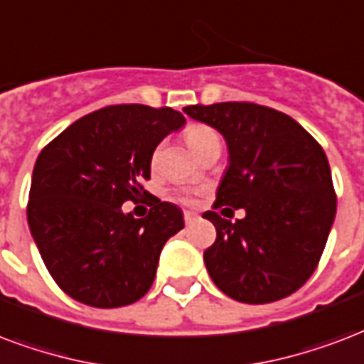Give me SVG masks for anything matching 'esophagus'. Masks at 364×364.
<instances>
[{
	"label": "esophagus",
	"instance_id": "34e87169",
	"mask_svg": "<svg viewBox=\"0 0 364 364\" xmlns=\"http://www.w3.org/2000/svg\"><path fill=\"white\" fill-rule=\"evenodd\" d=\"M198 213H192V211H184V223L186 224H192L198 220Z\"/></svg>",
	"mask_w": 364,
	"mask_h": 364
}]
</instances>
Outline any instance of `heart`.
<instances>
[{"label": "heart", "mask_w": 364, "mask_h": 364, "mask_svg": "<svg viewBox=\"0 0 364 364\" xmlns=\"http://www.w3.org/2000/svg\"><path fill=\"white\" fill-rule=\"evenodd\" d=\"M184 138H186V141H188V146L192 147V151L198 153V155L203 151L207 146H211V144L218 141L217 132H215L211 127L201 124V122H196V124H190V127L186 128ZM157 153H159V149H155V151H153V161L157 159ZM176 199H178L180 203H186V205L193 203V196L188 192L178 193V196H176Z\"/></svg>", "instance_id": "b5f03b06"}]
</instances>
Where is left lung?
<instances>
[{"instance_id": "obj_1", "label": "left lung", "mask_w": 364, "mask_h": 364, "mask_svg": "<svg viewBox=\"0 0 364 364\" xmlns=\"http://www.w3.org/2000/svg\"><path fill=\"white\" fill-rule=\"evenodd\" d=\"M184 113L217 128L230 151L215 205L203 215L217 228L203 253L213 282L251 305L291 296L318 267L336 217L326 153L291 117L250 101L198 103ZM224 204L245 208L246 217L223 219L216 209Z\"/></svg>"}]
</instances>
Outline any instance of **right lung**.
Segmentation results:
<instances>
[{
    "label": "right lung",
    "instance_id": "right-lung-1",
    "mask_svg": "<svg viewBox=\"0 0 364 364\" xmlns=\"http://www.w3.org/2000/svg\"><path fill=\"white\" fill-rule=\"evenodd\" d=\"M184 122L171 107L109 105L73 122L38 155L26 217L67 296L114 309L149 291L163 245L184 228L182 211L155 196L144 219L124 215L119 205L149 193L153 151Z\"/></svg>",
    "mask_w": 364,
    "mask_h": 364
}]
</instances>
